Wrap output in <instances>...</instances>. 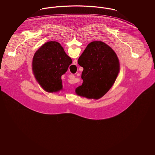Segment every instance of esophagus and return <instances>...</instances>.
<instances>
[{
  "instance_id": "1",
  "label": "esophagus",
  "mask_w": 155,
  "mask_h": 155,
  "mask_svg": "<svg viewBox=\"0 0 155 155\" xmlns=\"http://www.w3.org/2000/svg\"><path fill=\"white\" fill-rule=\"evenodd\" d=\"M75 63H77V61H75Z\"/></svg>"
}]
</instances>
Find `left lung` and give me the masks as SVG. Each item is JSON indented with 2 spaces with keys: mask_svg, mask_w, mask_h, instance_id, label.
<instances>
[{
  "mask_svg": "<svg viewBox=\"0 0 155 155\" xmlns=\"http://www.w3.org/2000/svg\"><path fill=\"white\" fill-rule=\"evenodd\" d=\"M84 70L82 84L75 89L80 96L99 99L105 95L116 80L120 64L116 53L101 41L89 44L78 60Z\"/></svg>",
  "mask_w": 155,
  "mask_h": 155,
  "instance_id": "left-lung-1",
  "label": "left lung"
}]
</instances>
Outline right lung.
I'll return each instance as SVG.
<instances>
[{"label": "right lung", "instance_id": "1", "mask_svg": "<svg viewBox=\"0 0 155 155\" xmlns=\"http://www.w3.org/2000/svg\"><path fill=\"white\" fill-rule=\"evenodd\" d=\"M72 63L59 42H48L34 54L32 70L37 81L45 91L56 92L62 89L61 77Z\"/></svg>", "mask_w": 155, "mask_h": 155}]
</instances>
